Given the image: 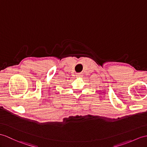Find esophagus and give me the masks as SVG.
Wrapping results in <instances>:
<instances>
[{"mask_svg":"<svg viewBox=\"0 0 147 147\" xmlns=\"http://www.w3.org/2000/svg\"><path fill=\"white\" fill-rule=\"evenodd\" d=\"M76 76H78V77H81V76H82V74L81 73H78Z\"/></svg>","mask_w":147,"mask_h":147,"instance_id":"34e87169","label":"esophagus"}]
</instances>
